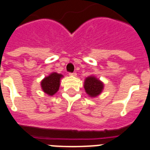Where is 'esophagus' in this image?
Instances as JSON below:
<instances>
[{"label":"esophagus","instance_id":"obj_1","mask_svg":"<svg viewBox=\"0 0 150 150\" xmlns=\"http://www.w3.org/2000/svg\"><path fill=\"white\" fill-rule=\"evenodd\" d=\"M69 75H70V76H74V77H75V76H76V75H77V74H76V72L69 73Z\"/></svg>","mask_w":150,"mask_h":150}]
</instances>
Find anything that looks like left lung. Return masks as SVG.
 Segmentation results:
<instances>
[{
  "label": "left lung",
  "mask_w": 150,
  "mask_h": 150,
  "mask_svg": "<svg viewBox=\"0 0 150 150\" xmlns=\"http://www.w3.org/2000/svg\"><path fill=\"white\" fill-rule=\"evenodd\" d=\"M85 92L91 98H95L101 94L104 89V83L95 76L91 75L87 77L84 82Z\"/></svg>",
  "instance_id": "obj_1"
}]
</instances>
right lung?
<instances>
[{
    "instance_id": "1",
    "label": "right lung",
    "mask_w": 150,
    "mask_h": 150,
    "mask_svg": "<svg viewBox=\"0 0 150 150\" xmlns=\"http://www.w3.org/2000/svg\"><path fill=\"white\" fill-rule=\"evenodd\" d=\"M63 75L57 72H52L41 81V88L43 92L52 96L57 92L60 86V80Z\"/></svg>"
}]
</instances>
